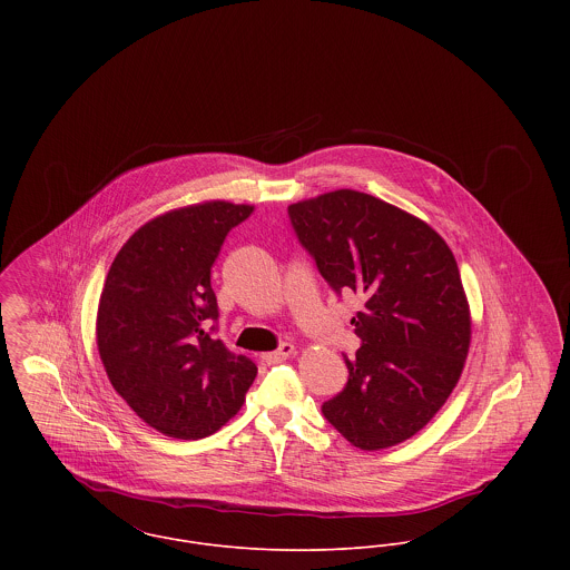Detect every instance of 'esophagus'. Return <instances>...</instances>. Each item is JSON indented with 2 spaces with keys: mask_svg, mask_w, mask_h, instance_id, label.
Listing matches in <instances>:
<instances>
[{
  "mask_svg": "<svg viewBox=\"0 0 570 570\" xmlns=\"http://www.w3.org/2000/svg\"><path fill=\"white\" fill-rule=\"evenodd\" d=\"M289 355H294V344H289V342H283V344H278V348L276 351H272V353H263L261 355V360H263V364H278V362H285Z\"/></svg>",
  "mask_w": 570,
  "mask_h": 570,
  "instance_id": "34e87169",
  "label": "esophagus"
}]
</instances>
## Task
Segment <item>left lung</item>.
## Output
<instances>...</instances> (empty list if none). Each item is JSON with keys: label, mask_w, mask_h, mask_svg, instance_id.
Listing matches in <instances>:
<instances>
[{"label": "left lung", "mask_w": 570, "mask_h": 570, "mask_svg": "<svg viewBox=\"0 0 570 570\" xmlns=\"http://www.w3.org/2000/svg\"><path fill=\"white\" fill-rule=\"evenodd\" d=\"M298 244L326 285L364 301L348 380L323 404L355 448L382 450L416 434L450 397L470 348V309L448 244L421 219L357 190L287 208Z\"/></svg>", "instance_id": "1"}]
</instances>
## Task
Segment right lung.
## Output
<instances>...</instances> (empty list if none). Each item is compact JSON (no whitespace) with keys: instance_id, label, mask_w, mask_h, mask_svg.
<instances>
[{"instance_id":"add662e5","label":"right lung","mask_w":570,"mask_h":570,"mask_svg":"<svg viewBox=\"0 0 570 570\" xmlns=\"http://www.w3.org/2000/svg\"><path fill=\"white\" fill-rule=\"evenodd\" d=\"M252 206L206 202L145 224L116 254L96 340L116 393L158 432L204 439L244 406L256 364L219 331L210 269Z\"/></svg>"}]
</instances>
